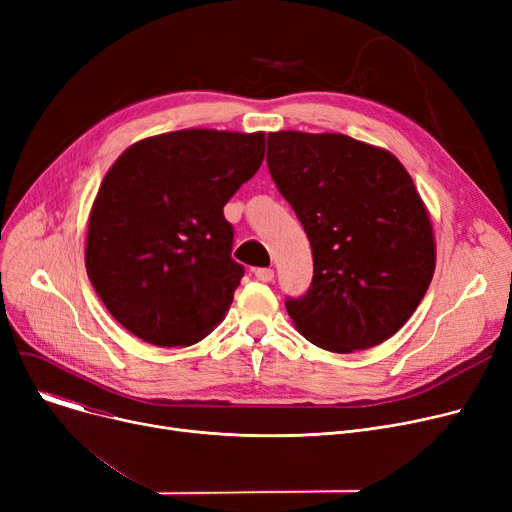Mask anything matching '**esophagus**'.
<instances>
[{
    "label": "esophagus",
    "instance_id": "34e87169",
    "mask_svg": "<svg viewBox=\"0 0 512 512\" xmlns=\"http://www.w3.org/2000/svg\"><path fill=\"white\" fill-rule=\"evenodd\" d=\"M255 278L259 282H272L274 280V270H272V267H257Z\"/></svg>",
    "mask_w": 512,
    "mask_h": 512
}]
</instances>
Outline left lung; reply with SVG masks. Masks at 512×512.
Masks as SVG:
<instances>
[{
	"label": "left lung",
	"instance_id": "1",
	"mask_svg": "<svg viewBox=\"0 0 512 512\" xmlns=\"http://www.w3.org/2000/svg\"><path fill=\"white\" fill-rule=\"evenodd\" d=\"M267 168L303 224L313 280L286 299L297 330L332 353L394 336L436 270L434 230L400 161L346 134H267Z\"/></svg>",
	"mask_w": 512,
	"mask_h": 512
}]
</instances>
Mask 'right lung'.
<instances>
[{
  "mask_svg": "<svg viewBox=\"0 0 512 512\" xmlns=\"http://www.w3.org/2000/svg\"><path fill=\"white\" fill-rule=\"evenodd\" d=\"M265 134L191 128L128 147L91 209L87 274L118 324L155 346L203 340L232 305L224 205L259 170Z\"/></svg>",
  "mask_w": 512,
  "mask_h": 512,
  "instance_id": "obj_1",
  "label": "right lung"
}]
</instances>
